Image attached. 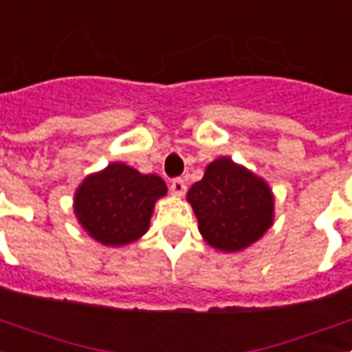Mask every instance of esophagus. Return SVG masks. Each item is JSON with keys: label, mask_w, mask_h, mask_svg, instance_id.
I'll use <instances>...</instances> for the list:
<instances>
[{"label": "esophagus", "mask_w": 352, "mask_h": 352, "mask_svg": "<svg viewBox=\"0 0 352 352\" xmlns=\"http://www.w3.org/2000/svg\"><path fill=\"white\" fill-rule=\"evenodd\" d=\"M186 189H188V186H186V182L182 180V178H174L170 182V193L174 197H182L186 193Z\"/></svg>", "instance_id": "obj_1"}]
</instances>
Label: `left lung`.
<instances>
[{
    "label": "left lung",
    "instance_id": "obj_1",
    "mask_svg": "<svg viewBox=\"0 0 352 352\" xmlns=\"http://www.w3.org/2000/svg\"><path fill=\"white\" fill-rule=\"evenodd\" d=\"M188 201L203 239L218 250H243L273 226L275 199L267 182L229 157L206 166L203 180L188 191Z\"/></svg>",
    "mask_w": 352,
    "mask_h": 352
}]
</instances>
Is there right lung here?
<instances>
[{"instance_id": "1", "label": "right lung", "mask_w": 352, "mask_h": 352, "mask_svg": "<svg viewBox=\"0 0 352 352\" xmlns=\"http://www.w3.org/2000/svg\"><path fill=\"white\" fill-rule=\"evenodd\" d=\"M164 195L163 178L142 174L124 163H111L85 178L76 191L74 210L94 241L123 246L148 231L153 204Z\"/></svg>"}]
</instances>
